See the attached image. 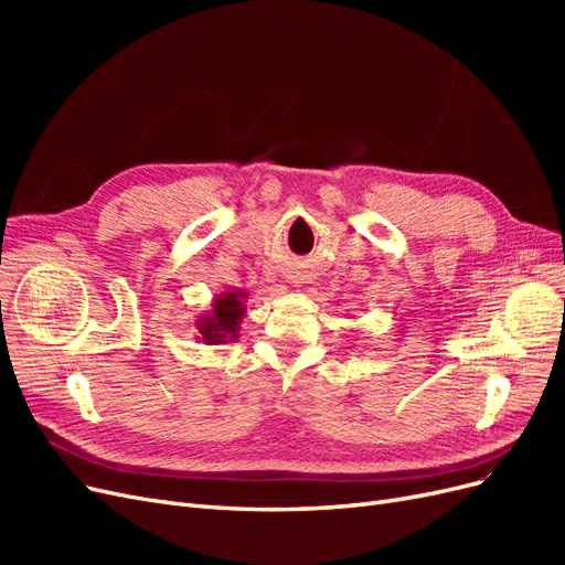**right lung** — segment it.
Listing matches in <instances>:
<instances>
[{
  "mask_svg": "<svg viewBox=\"0 0 565 565\" xmlns=\"http://www.w3.org/2000/svg\"><path fill=\"white\" fill-rule=\"evenodd\" d=\"M249 295L245 289L235 287L231 292H221L212 299L210 311H204L198 316L195 328H198V339L202 344H226V341H233L241 334V322L247 313L245 301Z\"/></svg>",
  "mask_w": 565,
  "mask_h": 565,
  "instance_id": "1",
  "label": "right lung"
}]
</instances>
